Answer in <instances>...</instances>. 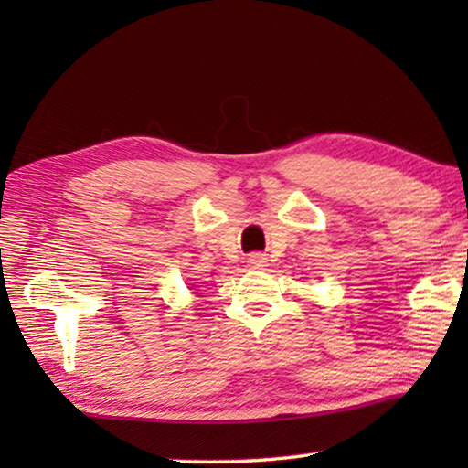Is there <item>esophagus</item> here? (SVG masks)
<instances>
[{"instance_id":"1","label":"esophagus","mask_w":468,"mask_h":468,"mask_svg":"<svg viewBox=\"0 0 468 468\" xmlns=\"http://www.w3.org/2000/svg\"><path fill=\"white\" fill-rule=\"evenodd\" d=\"M248 266L253 268V271H260V268L266 266V258L262 256V253H251V256L248 258Z\"/></svg>"}]
</instances>
